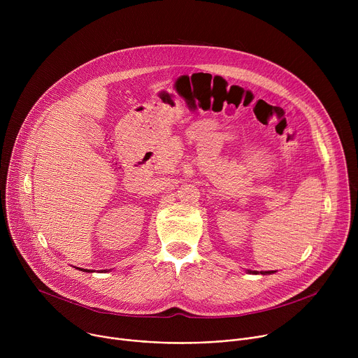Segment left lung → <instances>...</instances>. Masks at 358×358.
I'll use <instances>...</instances> for the list:
<instances>
[{"instance_id":"1","label":"left lung","mask_w":358,"mask_h":358,"mask_svg":"<svg viewBox=\"0 0 358 358\" xmlns=\"http://www.w3.org/2000/svg\"><path fill=\"white\" fill-rule=\"evenodd\" d=\"M276 271H261V272H258V271H248V273H252V275H272V273H275Z\"/></svg>"}]
</instances>
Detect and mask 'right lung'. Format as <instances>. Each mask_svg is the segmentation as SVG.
I'll use <instances>...</instances> for the list:
<instances>
[{
  "label": "right lung",
  "instance_id": "1",
  "mask_svg": "<svg viewBox=\"0 0 358 358\" xmlns=\"http://www.w3.org/2000/svg\"><path fill=\"white\" fill-rule=\"evenodd\" d=\"M76 269H79V271H82V272H93V271H89V269H82V268H76ZM105 272H108V269H106Z\"/></svg>",
  "mask_w": 358,
  "mask_h": 358
}]
</instances>
